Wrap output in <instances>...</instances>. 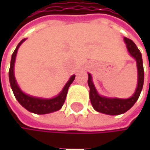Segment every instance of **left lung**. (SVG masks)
Instances as JSON below:
<instances>
[{
    "label": "left lung",
    "mask_w": 150,
    "mask_h": 150,
    "mask_svg": "<svg viewBox=\"0 0 150 150\" xmlns=\"http://www.w3.org/2000/svg\"><path fill=\"white\" fill-rule=\"evenodd\" d=\"M124 42L126 44L129 54L134 58L136 62L137 67V86L135 88V93L127 99L116 98V97H107L101 96L93 82L92 76L88 73V84L89 87V98L91 104L95 110L97 112L110 115H117L127 112L129 108L133 107L135 102L138 100L140 94L142 89L143 81H144V70H143V64H142V57L140 50L134 43L133 41L124 37ZM150 68V67H149Z\"/></svg>",
    "instance_id": "8db88e82"
}]
</instances>
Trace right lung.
Instances as JSON below:
<instances>
[{"label":"right lung","instance_id":"add662e5","mask_svg":"<svg viewBox=\"0 0 150 150\" xmlns=\"http://www.w3.org/2000/svg\"><path fill=\"white\" fill-rule=\"evenodd\" d=\"M25 40L26 39L21 40L15 49V51L12 54V57H11L10 68H9V72H8L10 86H11V88L13 90L15 98L23 108H25L27 110H28L29 112H32L34 114L45 115V114H49V113L57 111L62 108V105L64 103L67 94H68L69 88L71 85V83L74 81L75 75H73L69 78V80L67 81V83L63 87L62 90L56 96H54L53 98L47 99V98H42V97H35V96H29V95H27L26 93H24L20 88V87L15 80L14 68H15L17 51L20 47V46L22 44V42H25Z\"/></svg>","mask_w":150,"mask_h":150}]
</instances>
